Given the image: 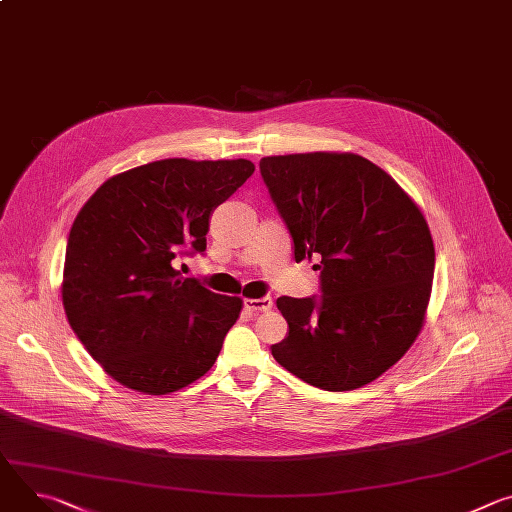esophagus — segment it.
Segmentation results:
<instances>
[{"mask_svg": "<svg viewBox=\"0 0 512 512\" xmlns=\"http://www.w3.org/2000/svg\"><path fill=\"white\" fill-rule=\"evenodd\" d=\"M245 308L249 312H269L273 308L271 298H259V300H245Z\"/></svg>", "mask_w": 512, "mask_h": 512, "instance_id": "esophagus-1", "label": "esophagus"}]
</instances>
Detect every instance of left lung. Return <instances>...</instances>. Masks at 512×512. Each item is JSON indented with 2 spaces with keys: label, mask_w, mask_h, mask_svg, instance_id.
I'll list each match as a JSON object with an SVG mask.
<instances>
[{
  "label": "left lung",
  "mask_w": 512,
  "mask_h": 512,
  "mask_svg": "<svg viewBox=\"0 0 512 512\" xmlns=\"http://www.w3.org/2000/svg\"><path fill=\"white\" fill-rule=\"evenodd\" d=\"M259 166L296 261L322 257L318 302L277 298L289 334L273 358L326 391L373 383L425 324L435 249L421 208L358 154L267 156Z\"/></svg>",
  "instance_id": "obj_1"
}]
</instances>
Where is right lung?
<instances>
[{
  "mask_svg": "<svg viewBox=\"0 0 512 512\" xmlns=\"http://www.w3.org/2000/svg\"><path fill=\"white\" fill-rule=\"evenodd\" d=\"M255 172L249 160L168 158L111 176L72 223L62 306L87 352L119 385L168 395L206 375L243 300L174 269L204 251L210 212Z\"/></svg>",
  "mask_w": 512,
  "mask_h": 512,
  "instance_id": "right-lung-1",
  "label": "right lung"
}]
</instances>
